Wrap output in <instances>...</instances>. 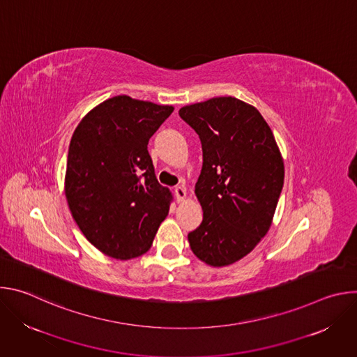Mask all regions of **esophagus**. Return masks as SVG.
Returning <instances> with one entry per match:
<instances>
[{
	"instance_id": "1",
	"label": "esophagus",
	"mask_w": 357,
	"mask_h": 357,
	"mask_svg": "<svg viewBox=\"0 0 357 357\" xmlns=\"http://www.w3.org/2000/svg\"><path fill=\"white\" fill-rule=\"evenodd\" d=\"M175 196H176L178 203L183 202L185 197H186V188L185 186H176L175 188Z\"/></svg>"
}]
</instances>
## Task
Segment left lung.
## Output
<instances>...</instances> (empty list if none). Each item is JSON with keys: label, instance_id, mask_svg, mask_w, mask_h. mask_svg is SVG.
I'll return each instance as SVG.
<instances>
[{"label": "left lung", "instance_id": "1", "mask_svg": "<svg viewBox=\"0 0 357 357\" xmlns=\"http://www.w3.org/2000/svg\"><path fill=\"white\" fill-rule=\"evenodd\" d=\"M179 116L202 142L195 195L203 211L188 234L195 256L212 267L241 260L268 233L284 185V160L260 112L236 97L185 106Z\"/></svg>", "mask_w": 357, "mask_h": 357}]
</instances>
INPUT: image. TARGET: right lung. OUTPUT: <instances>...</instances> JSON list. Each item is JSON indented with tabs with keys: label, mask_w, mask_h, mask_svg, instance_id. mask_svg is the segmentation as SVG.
<instances>
[{
	"label": "right lung",
	"mask_w": 357,
	"mask_h": 357,
	"mask_svg": "<svg viewBox=\"0 0 357 357\" xmlns=\"http://www.w3.org/2000/svg\"><path fill=\"white\" fill-rule=\"evenodd\" d=\"M172 112L121 94L91 109L72 135L68 206L84 237L109 257L142 256L168 216L172 192L155 178L148 141Z\"/></svg>",
	"instance_id": "right-lung-1"
}]
</instances>
